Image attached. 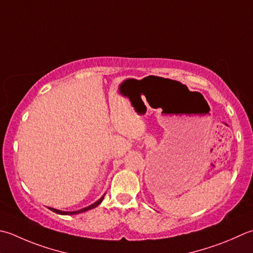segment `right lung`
<instances>
[{
  "label": "right lung",
  "instance_id": "add662e5",
  "mask_svg": "<svg viewBox=\"0 0 253 253\" xmlns=\"http://www.w3.org/2000/svg\"><path fill=\"white\" fill-rule=\"evenodd\" d=\"M103 199H104V195L101 197L100 200H97L95 203H93V204L88 205L86 207H84V209H81V210H79V211H59V210H56V209H52V207H49V210L52 211L53 212H57V214H59V215H77V214H81V212H84V211H90L92 209H95L96 206H98V205L101 204V202L103 201Z\"/></svg>",
  "mask_w": 253,
  "mask_h": 253
}]
</instances>
